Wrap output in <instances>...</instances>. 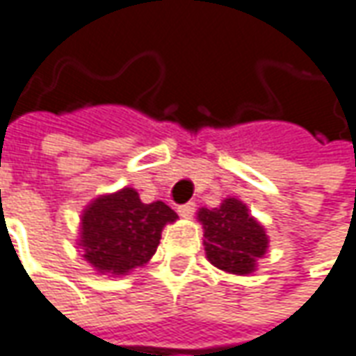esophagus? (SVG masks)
Wrapping results in <instances>:
<instances>
[{
    "label": "esophagus",
    "instance_id": "34e87169",
    "mask_svg": "<svg viewBox=\"0 0 356 356\" xmlns=\"http://www.w3.org/2000/svg\"><path fill=\"white\" fill-rule=\"evenodd\" d=\"M195 210H197V204L195 202H187V204H181L177 209L179 216H183V218H191L193 214H195Z\"/></svg>",
    "mask_w": 356,
    "mask_h": 356
}]
</instances>
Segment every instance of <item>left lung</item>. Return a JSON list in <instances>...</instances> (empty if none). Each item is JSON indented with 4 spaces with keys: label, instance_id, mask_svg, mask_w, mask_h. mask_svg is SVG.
<instances>
[{
    "label": "left lung",
    "instance_id": "obj_1",
    "mask_svg": "<svg viewBox=\"0 0 356 356\" xmlns=\"http://www.w3.org/2000/svg\"><path fill=\"white\" fill-rule=\"evenodd\" d=\"M198 222L204 229L207 257L218 269L249 275L257 267V259L267 253L265 228L238 198H224L218 209H200Z\"/></svg>",
    "mask_w": 356,
    "mask_h": 356
}]
</instances>
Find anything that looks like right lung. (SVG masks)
Wrapping results in <instances>:
<instances>
[{
	"label": "right lung",
	"instance_id": "obj_1",
	"mask_svg": "<svg viewBox=\"0 0 356 356\" xmlns=\"http://www.w3.org/2000/svg\"><path fill=\"white\" fill-rule=\"evenodd\" d=\"M177 220L161 200L142 202L134 188L101 195L81 214L79 248L83 259L101 275H127L156 253L165 224Z\"/></svg>",
	"mask_w": 356,
	"mask_h": 356
}]
</instances>
